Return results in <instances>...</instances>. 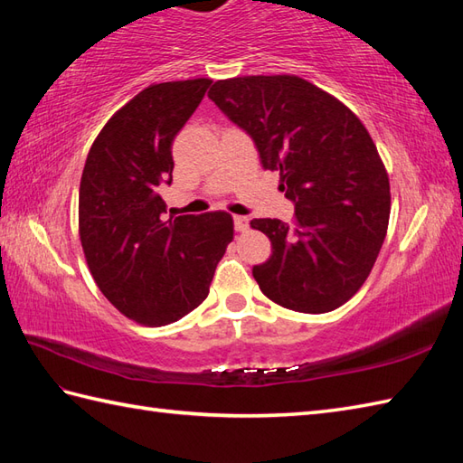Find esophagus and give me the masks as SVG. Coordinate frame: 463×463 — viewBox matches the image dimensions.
I'll return each instance as SVG.
<instances>
[{
  "label": "esophagus",
  "instance_id": "34e87169",
  "mask_svg": "<svg viewBox=\"0 0 463 463\" xmlns=\"http://www.w3.org/2000/svg\"><path fill=\"white\" fill-rule=\"evenodd\" d=\"M234 231H237V232H247L249 231L247 216H234Z\"/></svg>",
  "mask_w": 463,
  "mask_h": 463
}]
</instances>
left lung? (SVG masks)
<instances>
[{
    "instance_id": "left-lung-1",
    "label": "left lung",
    "mask_w": 463,
    "mask_h": 463,
    "mask_svg": "<svg viewBox=\"0 0 463 463\" xmlns=\"http://www.w3.org/2000/svg\"><path fill=\"white\" fill-rule=\"evenodd\" d=\"M209 97L280 173L292 224L254 219L272 254L252 269L264 297L322 314L348 302L378 259L390 221V181L362 121L336 97L297 75L216 81Z\"/></svg>"
}]
</instances>
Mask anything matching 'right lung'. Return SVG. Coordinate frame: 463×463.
<instances>
[{
  "label": "right lung",
  "instance_id": "obj_1",
  "mask_svg": "<svg viewBox=\"0 0 463 463\" xmlns=\"http://www.w3.org/2000/svg\"><path fill=\"white\" fill-rule=\"evenodd\" d=\"M213 81L149 85L93 141L80 184V239L97 287L143 326H165L209 297L232 241L224 211L165 221L161 184L173 181V141Z\"/></svg>",
  "mask_w": 463,
  "mask_h": 463
}]
</instances>
